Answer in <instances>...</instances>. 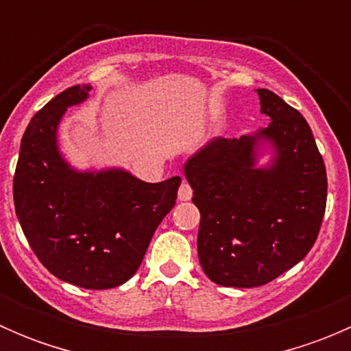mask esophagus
<instances>
[{
	"instance_id": "esophagus-1",
	"label": "esophagus",
	"mask_w": 351,
	"mask_h": 351,
	"mask_svg": "<svg viewBox=\"0 0 351 351\" xmlns=\"http://www.w3.org/2000/svg\"><path fill=\"white\" fill-rule=\"evenodd\" d=\"M192 195H193L192 186H190L189 183H186L185 180H183L182 185H180V190H178V200L186 202V200H190V198H192Z\"/></svg>"
}]
</instances>
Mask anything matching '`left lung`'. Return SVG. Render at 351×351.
I'll return each instance as SVG.
<instances>
[{
  "label": "left lung",
  "instance_id": "1",
  "mask_svg": "<svg viewBox=\"0 0 351 351\" xmlns=\"http://www.w3.org/2000/svg\"><path fill=\"white\" fill-rule=\"evenodd\" d=\"M256 93L267 127L215 137L183 165L200 210L198 260L222 287L265 285L299 263L326 208V168L309 123L270 90Z\"/></svg>",
  "mask_w": 351,
  "mask_h": 351
}]
</instances>
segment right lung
Instances as JSON below:
<instances>
[{"mask_svg": "<svg viewBox=\"0 0 351 351\" xmlns=\"http://www.w3.org/2000/svg\"><path fill=\"white\" fill-rule=\"evenodd\" d=\"M90 91V84L67 88L32 117L13 200L25 238L52 275L104 290L125 284L141 267L154 231L175 207L182 178L146 183L123 168L71 166L59 147V123Z\"/></svg>", "mask_w": 351, "mask_h": 351, "instance_id": "add662e5", "label": "right lung"}]
</instances>
